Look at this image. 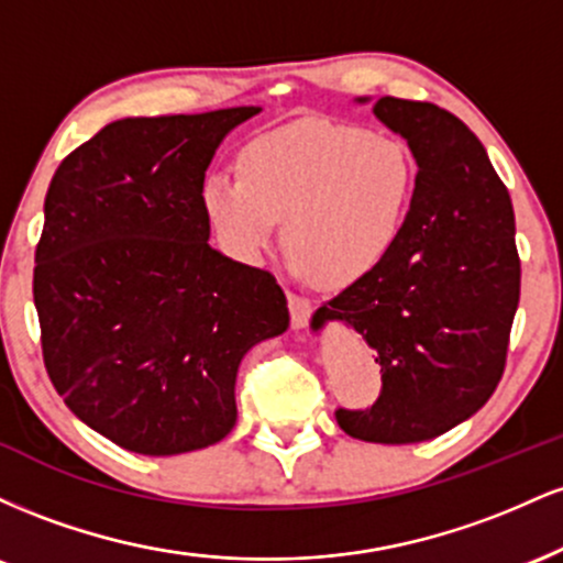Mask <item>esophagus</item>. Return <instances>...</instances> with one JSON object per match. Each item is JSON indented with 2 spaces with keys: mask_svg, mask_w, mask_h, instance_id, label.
Listing matches in <instances>:
<instances>
[{
  "mask_svg": "<svg viewBox=\"0 0 563 563\" xmlns=\"http://www.w3.org/2000/svg\"><path fill=\"white\" fill-rule=\"evenodd\" d=\"M288 309H290V322H294V328H303L312 318V301L303 299V296L294 294V290H288Z\"/></svg>",
  "mask_w": 563,
  "mask_h": 563,
  "instance_id": "esophagus-1",
  "label": "esophagus"
}]
</instances>
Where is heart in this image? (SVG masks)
<instances>
[{
  "instance_id": "b5f03b06",
  "label": "heart",
  "mask_w": 563,
  "mask_h": 563,
  "mask_svg": "<svg viewBox=\"0 0 563 563\" xmlns=\"http://www.w3.org/2000/svg\"><path fill=\"white\" fill-rule=\"evenodd\" d=\"M416 187V158L394 134L301 119L251 140L238 174L211 172L200 200L238 262H262L286 219L283 241L294 267L325 288H349L402 241Z\"/></svg>"
}]
</instances>
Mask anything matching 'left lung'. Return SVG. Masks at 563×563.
<instances>
[{
	"label": "left lung",
	"instance_id": "obj_1",
	"mask_svg": "<svg viewBox=\"0 0 563 563\" xmlns=\"http://www.w3.org/2000/svg\"><path fill=\"white\" fill-rule=\"evenodd\" d=\"M365 102V97H360ZM373 113L418 164L405 235L367 280L314 312L344 320L380 365L367 410H335L349 437L378 444L434 439L493 397L506 371L521 290L514 206L476 134L434 102L380 97Z\"/></svg>",
	"mask_w": 563,
	"mask_h": 563
}]
</instances>
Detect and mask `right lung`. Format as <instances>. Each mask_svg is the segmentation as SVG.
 Returning a JSON list of instances; mask_svg holds the SVG:
<instances>
[{
    "mask_svg": "<svg viewBox=\"0 0 563 563\" xmlns=\"http://www.w3.org/2000/svg\"><path fill=\"white\" fill-rule=\"evenodd\" d=\"M256 113L113 121L49 183L34 267L44 367L119 448L179 455L228 437L238 365L288 328L275 275L211 249L200 200L219 142Z\"/></svg>",
    "mask_w": 563,
    "mask_h": 563,
    "instance_id": "right-lung-1",
    "label": "right lung"
}]
</instances>
